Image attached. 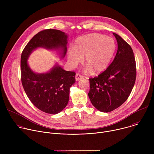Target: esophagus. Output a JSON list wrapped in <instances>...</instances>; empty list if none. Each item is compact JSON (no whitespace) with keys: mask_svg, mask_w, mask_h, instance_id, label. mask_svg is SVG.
Returning a JSON list of instances; mask_svg holds the SVG:
<instances>
[{"mask_svg":"<svg viewBox=\"0 0 154 154\" xmlns=\"http://www.w3.org/2000/svg\"><path fill=\"white\" fill-rule=\"evenodd\" d=\"M83 79H84V77L83 75H80V74H76V75H75V80L76 81H79Z\"/></svg>","mask_w":154,"mask_h":154,"instance_id":"esophagus-1","label":"esophagus"}]
</instances>
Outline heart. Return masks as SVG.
<instances>
[{"label": "heart", "instance_id": "heart-1", "mask_svg": "<svg viewBox=\"0 0 154 154\" xmlns=\"http://www.w3.org/2000/svg\"><path fill=\"white\" fill-rule=\"evenodd\" d=\"M116 50L113 38L100 33H90L77 38L73 49H69L67 58L71 66L82 60L87 66L86 71L95 73L105 71L112 63Z\"/></svg>", "mask_w": 154, "mask_h": 154}]
</instances>
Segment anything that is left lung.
I'll use <instances>...</instances> for the list:
<instances>
[{
	"label": "left lung",
	"instance_id": "8db88e82",
	"mask_svg": "<svg viewBox=\"0 0 154 154\" xmlns=\"http://www.w3.org/2000/svg\"><path fill=\"white\" fill-rule=\"evenodd\" d=\"M118 42L115 58L97 77L90 79L88 96L93 105L102 112H110L124 103L136 80V63L131 46L113 33Z\"/></svg>",
	"mask_w": 154,
	"mask_h": 154
}]
</instances>
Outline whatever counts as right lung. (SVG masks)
I'll use <instances>...</instances> for the list:
<instances>
[{
  "label": "right lung",
  "mask_w": 154,
  "mask_h": 154,
  "mask_svg": "<svg viewBox=\"0 0 154 154\" xmlns=\"http://www.w3.org/2000/svg\"><path fill=\"white\" fill-rule=\"evenodd\" d=\"M68 36L58 30L39 32L28 42L20 58L21 81L24 90L32 103L40 110L55 115L66 106L69 89L75 82V73L64 70L58 64L48 72L35 73L28 64L32 52L38 48L58 51L61 58L67 52Z\"/></svg>",
  "instance_id": "obj_1"
}]
</instances>
